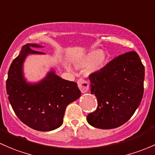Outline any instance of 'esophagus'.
Returning a JSON list of instances; mask_svg holds the SVG:
<instances>
[{"label":"esophagus","instance_id":"1","mask_svg":"<svg viewBox=\"0 0 155 155\" xmlns=\"http://www.w3.org/2000/svg\"><path fill=\"white\" fill-rule=\"evenodd\" d=\"M78 86L79 87L80 90L81 91V92L83 93H85L89 88V84L86 80H84V78H80L78 80Z\"/></svg>","mask_w":155,"mask_h":155}]
</instances>
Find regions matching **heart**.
Here are the masks:
<instances>
[{"instance_id": "1", "label": "heart", "mask_w": 155, "mask_h": 155, "mask_svg": "<svg viewBox=\"0 0 155 155\" xmlns=\"http://www.w3.org/2000/svg\"><path fill=\"white\" fill-rule=\"evenodd\" d=\"M107 61V55L104 51L101 50H92L85 54L78 61V65L85 67L89 65L90 71H97L104 66Z\"/></svg>"}]
</instances>
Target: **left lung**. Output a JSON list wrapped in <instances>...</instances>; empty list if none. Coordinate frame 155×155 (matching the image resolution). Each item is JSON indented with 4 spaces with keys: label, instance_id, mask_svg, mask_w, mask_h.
I'll return each mask as SVG.
<instances>
[{
    "label": "left lung",
    "instance_id": "obj_1",
    "mask_svg": "<svg viewBox=\"0 0 155 155\" xmlns=\"http://www.w3.org/2000/svg\"><path fill=\"white\" fill-rule=\"evenodd\" d=\"M144 78V66L135 51L115 57L90 74V92L96 96L98 107L87 116L89 125L112 129L128 121L143 98Z\"/></svg>",
    "mask_w": 155,
    "mask_h": 155
}]
</instances>
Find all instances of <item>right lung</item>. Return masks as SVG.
Segmentation results:
<instances>
[{"instance_id":"add662e5","label":"right lung","mask_w":155,"mask_h":155,"mask_svg":"<svg viewBox=\"0 0 155 155\" xmlns=\"http://www.w3.org/2000/svg\"><path fill=\"white\" fill-rule=\"evenodd\" d=\"M44 46L26 44L12 61L8 71L6 92L18 118L25 125L39 131H50L62 125L66 107L81 95L78 84L56 74L51 68L36 83L27 81L24 63L30 54H45L33 50Z\"/></svg>"}]
</instances>
